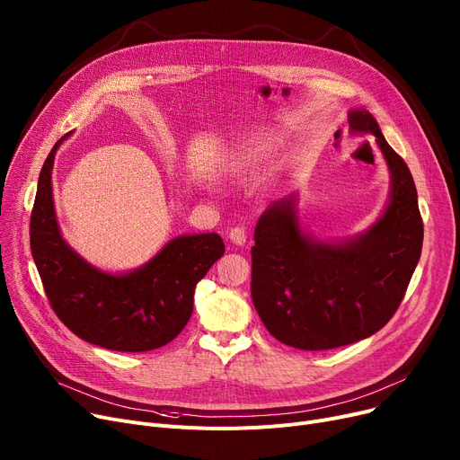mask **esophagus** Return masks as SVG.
Listing matches in <instances>:
<instances>
[{"mask_svg":"<svg viewBox=\"0 0 460 460\" xmlns=\"http://www.w3.org/2000/svg\"><path fill=\"white\" fill-rule=\"evenodd\" d=\"M229 238H231V243H233V244H236V246H243V244H246L248 231H246L244 227H233V229L229 231Z\"/></svg>","mask_w":460,"mask_h":460,"instance_id":"obj_1","label":"esophagus"}]
</instances>
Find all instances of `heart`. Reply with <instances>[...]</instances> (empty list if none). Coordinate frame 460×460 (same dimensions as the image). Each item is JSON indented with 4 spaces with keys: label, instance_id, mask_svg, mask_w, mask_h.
Here are the masks:
<instances>
[{
    "label": "heart",
    "instance_id": "heart-1",
    "mask_svg": "<svg viewBox=\"0 0 460 460\" xmlns=\"http://www.w3.org/2000/svg\"><path fill=\"white\" fill-rule=\"evenodd\" d=\"M272 153V141H269V139H259V141H255V143H252L250 147L246 149V153L243 155V158H240V169L243 167H248L250 164H255V162H259V160H262L264 156H269Z\"/></svg>",
    "mask_w": 460,
    "mask_h": 460
}]
</instances>
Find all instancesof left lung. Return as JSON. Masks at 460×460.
I'll return each instance as SVG.
<instances>
[{
    "label": "left lung",
    "instance_id": "8db88e82",
    "mask_svg": "<svg viewBox=\"0 0 460 460\" xmlns=\"http://www.w3.org/2000/svg\"><path fill=\"white\" fill-rule=\"evenodd\" d=\"M352 134H373L390 167V201L366 231L321 243L300 229L295 196L274 201L255 226L252 300L278 341L300 350L356 343L385 326L412 278L423 246L418 191L404 160L375 117L349 111Z\"/></svg>",
    "mask_w": 460,
    "mask_h": 460
}]
</instances>
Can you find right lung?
Returning <instances> with one entry per match:
<instances>
[{
	"mask_svg": "<svg viewBox=\"0 0 460 460\" xmlns=\"http://www.w3.org/2000/svg\"><path fill=\"white\" fill-rule=\"evenodd\" d=\"M66 136L40 169L30 222L31 253L44 293L61 323L91 345L117 352L160 349L190 321L193 291L224 255V240L217 233L182 234L132 272L94 269L65 243L56 217L52 167Z\"/></svg>",
	"mask_w": 460,
	"mask_h": 460,
	"instance_id": "obj_1",
	"label": "right lung"
}]
</instances>
